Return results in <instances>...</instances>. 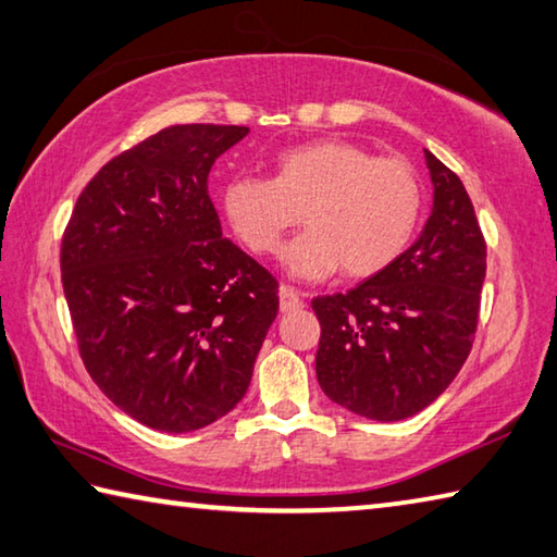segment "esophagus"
Instances as JSON below:
<instances>
[{
    "label": "esophagus",
    "mask_w": 557,
    "mask_h": 557,
    "mask_svg": "<svg viewBox=\"0 0 557 557\" xmlns=\"http://www.w3.org/2000/svg\"><path fill=\"white\" fill-rule=\"evenodd\" d=\"M301 307H305V301H301L299 292H297L295 287L282 285V287H280V309L287 313V311H297V309H301Z\"/></svg>",
    "instance_id": "esophagus-1"
}]
</instances>
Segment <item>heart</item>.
<instances>
[{
  "instance_id": "obj_1",
  "label": "heart",
  "mask_w": 557,
  "mask_h": 557,
  "mask_svg": "<svg viewBox=\"0 0 557 557\" xmlns=\"http://www.w3.org/2000/svg\"><path fill=\"white\" fill-rule=\"evenodd\" d=\"M221 214L252 256H272L301 221L285 265L292 277L352 280L389 268L419 226L423 191L404 160L375 158L348 140H311L270 158V180L236 175L221 187Z\"/></svg>"
}]
</instances>
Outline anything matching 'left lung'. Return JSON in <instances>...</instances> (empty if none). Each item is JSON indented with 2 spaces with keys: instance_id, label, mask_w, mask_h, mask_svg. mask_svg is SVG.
I'll use <instances>...</instances> for the list:
<instances>
[{
  "instance_id": "obj_1",
  "label": "left lung",
  "mask_w": 557,
  "mask_h": 557,
  "mask_svg": "<svg viewBox=\"0 0 557 557\" xmlns=\"http://www.w3.org/2000/svg\"><path fill=\"white\" fill-rule=\"evenodd\" d=\"M433 205L419 238L346 295L317 297V377L338 407L401 421L436 401L468 360L487 246L460 177L423 150Z\"/></svg>"
}]
</instances>
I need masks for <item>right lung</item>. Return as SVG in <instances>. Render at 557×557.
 <instances>
[{
    "instance_id": "right-lung-1",
    "label": "right lung",
    "mask_w": 557,
    "mask_h": 557,
    "mask_svg": "<svg viewBox=\"0 0 557 557\" xmlns=\"http://www.w3.org/2000/svg\"><path fill=\"white\" fill-rule=\"evenodd\" d=\"M246 126L158 131L99 170L60 248L89 377L144 426L205 429L244 399L277 317V280L221 234L209 197Z\"/></svg>"
}]
</instances>
